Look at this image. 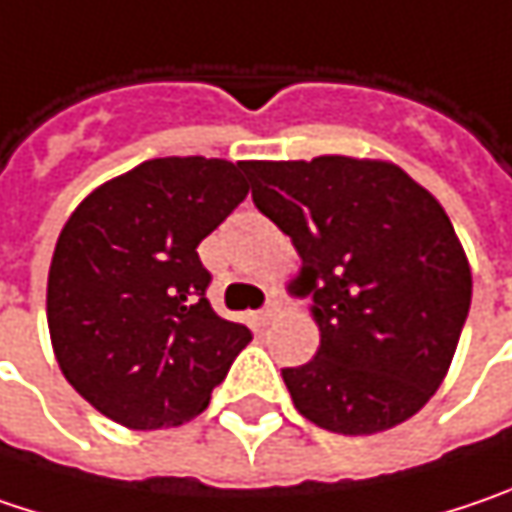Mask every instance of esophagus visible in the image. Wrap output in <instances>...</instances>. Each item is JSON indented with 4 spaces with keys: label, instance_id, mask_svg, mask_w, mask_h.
<instances>
[{
    "label": "esophagus",
    "instance_id": "34e87169",
    "mask_svg": "<svg viewBox=\"0 0 512 512\" xmlns=\"http://www.w3.org/2000/svg\"><path fill=\"white\" fill-rule=\"evenodd\" d=\"M281 313V307H278V301H269L260 313H257V318H260V324H272L275 321V316Z\"/></svg>",
    "mask_w": 512,
    "mask_h": 512
}]
</instances>
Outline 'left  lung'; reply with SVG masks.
<instances>
[{
  "label": "left lung",
  "instance_id": "obj_1",
  "mask_svg": "<svg viewBox=\"0 0 512 512\" xmlns=\"http://www.w3.org/2000/svg\"><path fill=\"white\" fill-rule=\"evenodd\" d=\"M252 199L292 237L318 353L284 368L295 408L336 435H376L432 400L472 301L443 205L385 159L246 162Z\"/></svg>",
  "mask_w": 512,
  "mask_h": 512
}]
</instances>
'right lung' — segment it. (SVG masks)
<instances>
[{"label":"right lung","mask_w":512,"mask_h":512,"mask_svg":"<svg viewBox=\"0 0 512 512\" xmlns=\"http://www.w3.org/2000/svg\"><path fill=\"white\" fill-rule=\"evenodd\" d=\"M246 162L167 156L98 185L57 237L46 316L63 376L104 417L182 426L208 408L249 327L220 318L196 246L246 199Z\"/></svg>","instance_id":"obj_1"}]
</instances>
